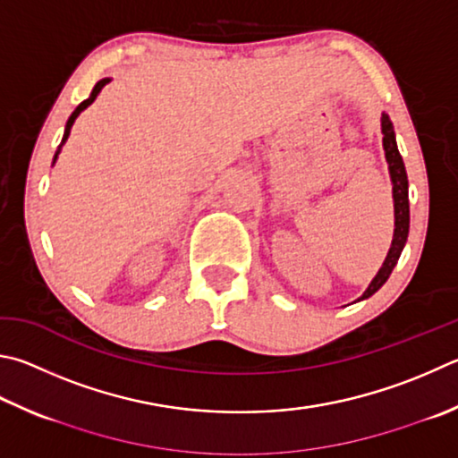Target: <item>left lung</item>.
Masks as SVG:
<instances>
[{"label": "left lung", "mask_w": 458, "mask_h": 458, "mask_svg": "<svg viewBox=\"0 0 458 458\" xmlns=\"http://www.w3.org/2000/svg\"><path fill=\"white\" fill-rule=\"evenodd\" d=\"M382 144H385V152H386V162H388V170H390V178H393V198H394V238H393V246H390L388 256L382 268L378 270L377 276L370 282V286L367 288V293L362 294V298L372 296L377 290L385 284L388 280L390 272L401 258V252L404 248L406 238H409V224H411V212H409V178H406V170H404V162L403 156L396 148V140H394V130H393V122L386 114H382ZM360 298V301H362Z\"/></svg>", "instance_id": "1"}]
</instances>
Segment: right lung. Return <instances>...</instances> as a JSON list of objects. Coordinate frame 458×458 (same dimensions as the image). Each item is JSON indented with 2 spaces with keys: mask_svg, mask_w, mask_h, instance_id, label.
<instances>
[{
  "mask_svg": "<svg viewBox=\"0 0 458 458\" xmlns=\"http://www.w3.org/2000/svg\"><path fill=\"white\" fill-rule=\"evenodd\" d=\"M107 81H110V80H99L98 81V84L94 86V89H91V94H89V98L88 99H84V102H81L78 107H76V110H73V114L70 115V120H68V123H65V131H64V138H62V144L65 142V140H68V136H70V130H72V126H73V122H76V118H78V114L81 112V110H86V107L91 104V102H94V99H96V96L99 94V89H102L106 84H107ZM62 144H60V148H62ZM60 148H57V152H55V156H54V162H55V157H57V154H60Z\"/></svg>",
  "mask_w": 458,
  "mask_h": 458,
  "instance_id": "1",
  "label": "right lung"
}]
</instances>
